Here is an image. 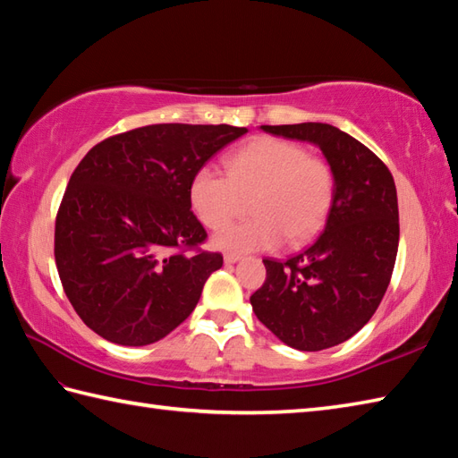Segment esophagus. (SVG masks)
Listing matches in <instances>:
<instances>
[{
  "mask_svg": "<svg viewBox=\"0 0 458 458\" xmlns=\"http://www.w3.org/2000/svg\"><path fill=\"white\" fill-rule=\"evenodd\" d=\"M240 258L242 256L236 254V251H228V254H224V261H226V264H236Z\"/></svg>",
  "mask_w": 458,
  "mask_h": 458,
  "instance_id": "obj_1",
  "label": "esophagus"
}]
</instances>
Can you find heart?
Instances as JSON below:
<instances>
[{
	"label": "heart",
	"instance_id": "heart-1",
	"mask_svg": "<svg viewBox=\"0 0 458 458\" xmlns=\"http://www.w3.org/2000/svg\"><path fill=\"white\" fill-rule=\"evenodd\" d=\"M226 174L200 167L192 174L189 199L197 218L218 230L251 197V218L214 236L222 250H269L287 240L301 244L323 228L335 199V171L320 155L299 143L258 138L224 159Z\"/></svg>",
	"mask_w": 458,
	"mask_h": 458
}]
</instances>
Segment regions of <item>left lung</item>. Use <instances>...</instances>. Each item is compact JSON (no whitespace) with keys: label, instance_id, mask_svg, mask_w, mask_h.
<instances>
[{"label":"left lung","instance_id":"obj_1","mask_svg":"<svg viewBox=\"0 0 458 458\" xmlns=\"http://www.w3.org/2000/svg\"><path fill=\"white\" fill-rule=\"evenodd\" d=\"M261 130L318 145L335 171L325 230L285 261L264 259L266 281L250 297L281 343L317 352L354 336L382 303L400 244L395 182L376 153L330 123Z\"/></svg>","mask_w":458,"mask_h":458}]
</instances>
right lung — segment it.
<instances>
[{"label":"right lung","mask_w":458,"mask_h":458,"mask_svg":"<svg viewBox=\"0 0 458 458\" xmlns=\"http://www.w3.org/2000/svg\"><path fill=\"white\" fill-rule=\"evenodd\" d=\"M234 125L153 123L100 141L74 169L55 261L84 325L123 346L157 343L197 307L222 254L191 210L192 174L244 135Z\"/></svg>","instance_id":"obj_1"}]
</instances>
